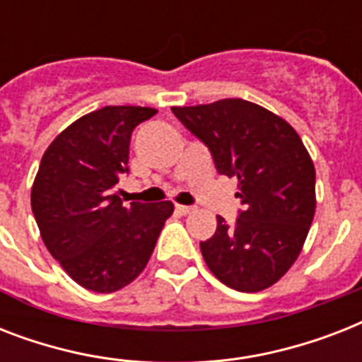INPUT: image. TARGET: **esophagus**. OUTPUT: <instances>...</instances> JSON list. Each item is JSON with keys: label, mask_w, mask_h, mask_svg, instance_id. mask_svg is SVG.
I'll list each match as a JSON object with an SVG mask.
<instances>
[{"label": "esophagus", "mask_w": 362, "mask_h": 362, "mask_svg": "<svg viewBox=\"0 0 362 362\" xmlns=\"http://www.w3.org/2000/svg\"><path fill=\"white\" fill-rule=\"evenodd\" d=\"M176 210H178L180 214H189V212H193V206H187V204H176Z\"/></svg>", "instance_id": "1"}]
</instances>
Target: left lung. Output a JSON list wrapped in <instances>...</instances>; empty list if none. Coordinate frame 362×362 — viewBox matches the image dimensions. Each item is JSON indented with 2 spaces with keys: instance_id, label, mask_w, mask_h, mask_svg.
<instances>
[{
  "instance_id": "8db88e82",
  "label": "left lung",
  "mask_w": 362,
  "mask_h": 362,
  "mask_svg": "<svg viewBox=\"0 0 362 362\" xmlns=\"http://www.w3.org/2000/svg\"><path fill=\"white\" fill-rule=\"evenodd\" d=\"M209 146L220 175L237 178L242 210L218 227L201 253L231 289L263 291L297 261L315 214V169L300 136L284 118L244 99L173 107Z\"/></svg>"
}]
</instances>
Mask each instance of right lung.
<instances>
[{
    "instance_id": "add662e5",
    "label": "right lung",
    "mask_w": 362,
    "mask_h": 362,
    "mask_svg": "<svg viewBox=\"0 0 362 362\" xmlns=\"http://www.w3.org/2000/svg\"><path fill=\"white\" fill-rule=\"evenodd\" d=\"M158 110L103 107L64 129L42 156L31 210L48 252L78 284L112 293L135 280L152 255L173 203L124 204L131 133Z\"/></svg>"
}]
</instances>
